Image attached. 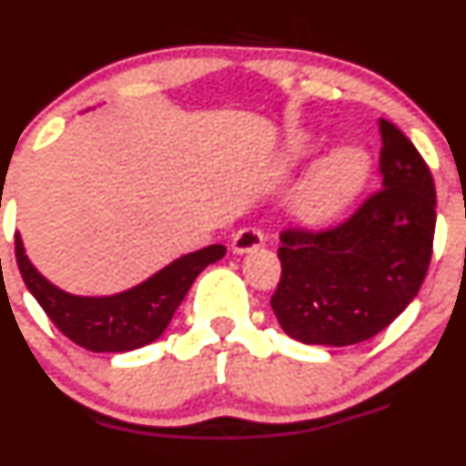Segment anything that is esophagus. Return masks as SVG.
<instances>
[{"instance_id": "esophagus-1", "label": "esophagus", "mask_w": 466, "mask_h": 466, "mask_svg": "<svg viewBox=\"0 0 466 466\" xmlns=\"http://www.w3.org/2000/svg\"><path fill=\"white\" fill-rule=\"evenodd\" d=\"M263 246V232L257 228H243L234 234L232 238V252L237 255H246V252L257 250Z\"/></svg>"}]
</instances>
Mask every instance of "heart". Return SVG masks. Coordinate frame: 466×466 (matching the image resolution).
Segmentation results:
<instances>
[{
    "label": "heart",
    "instance_id": "b5f03b06",
    "mask_svg": "<svg viewBox=\"0 0 466 466\" xmlns=\"http://www.w3.org/2000/svg\"><path fill=\"white\" fill-rule=\"evenodd\" d=\"M318 142L307 130H295L286 146V164H298L316 153ZM370 176V157L359 146H340L327 153L304 180L295 211L307 225H324L340 216L360 194Z\"/></svg>",
    "mask_w": 466,
    "mask_h": 466
}]
</instances>
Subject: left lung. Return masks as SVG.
<instances>
[{"mask_svg": "<svg viewBox=\"0 0 466 466\" xmlns=\"http://www.w3.org/2000/svg\"><path fill=\"white\" fill-rule=\"evenodd\" d=\"M380 189L340 225L289 228L270 307L304 345L347 347L383 331L420 293L433 255L435 185L410 139L379 119Z\"/></svg>", "mask_w": 466, "mask_h": 466, "instance_id": "1", "label": "left lung"}]
</instances>
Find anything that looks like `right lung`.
<instances>
[{
	"mask_svg": "<svg viewBox=\"0 0 466 466\" xmlns=\"http://www.w3.org/2000/svg\"><path fill=\"white\" fill-rule=\"evenodd\" d=\"M17 268L26 289L60 333L89 351H133L157 340L196 277L225 257V246H207L164 266L153 277L106 298H81L60 290L35 270L15 234Z\"/></svg>",
	"mask_w": 466,
	"mask_h": 466,
	"instance_id": "right-lung-1",
	"label": "right lung"
}]
</instances>
